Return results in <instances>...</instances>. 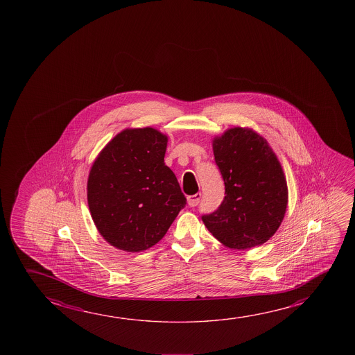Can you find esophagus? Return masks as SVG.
<instances>
[{"instance_id":"obj_1","label":"esophagus","mask_w":355,"mask_h":355,"mask_svg":"<svg viewBox=\"0 0 355 355\" xmlns=\"http://www.w3.org/2000/svg\"><path fill=\"white\" fill-rule=\"evenodd\" d=\"M200 198H202L200 193L189 196V197H188V205H189V207H197L199 202H200Z\"/></svg>"}]
</instances>
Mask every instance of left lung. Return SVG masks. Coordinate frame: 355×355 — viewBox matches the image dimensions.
Returning a JSON list of instances; mask_svg holds the SVG:
<instances>
[{"mask_svg":"<svg viewBox=\"0 0 355 355\" xmlns=\"http://www.w3.org/2000/svg\"><path fill=\"white\" fill-rule=\"evenodd\" d=\"M225 184L219 208L202 215L221 244L246 250L266 243L285 216L288 191L281 163L268 141L251 128H233L213 140Z\"/></svg>","mask_w":355,"mask_h":355,"instance_id":"8db88e82","label":"left lung"}]
</instances>
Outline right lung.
Wrapping results in <instances>:
<instances>
[{"mask_svg": "<svg viewBox=\"0 0 355 355\" xmlns=\"http://www.w3.org/2000/svg\"><path fill=\"white\" fill-rule=\"evenodd\" d=\"M167 142L156 128H126L94 161L87 205L101 236L116 249H150L186 207L175 173L164 164Z\"/></svg>", "mask_w": 355, "mask_h": 355, "instance_id": "obj_1", "label": "right lung"}]
</instances>
